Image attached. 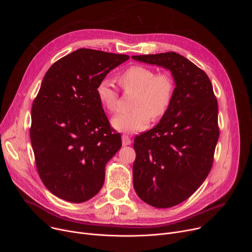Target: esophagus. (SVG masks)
Returning <instances> with one entry per match:
<instances>
[{"instance_id":"34e87169","label":"esophagus","mask_w":252,"mask_h":252,"mask_svg":"<svg viewBox=\"0 0 252 252\" xmlns=\"http://www.w3.org/2000/svg\"><path fill=\"white\" fill-rule=\"evenodd\" d=\"M122 141H123V146H128V145H130V143H131L130 138L126 134H123L122 135Z\"/></svg>"}]
</instances>
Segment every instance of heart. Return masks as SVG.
Instances as JSON below:
<instances>
[{"label": "heart", "instance_id": "b5f03b06", "mask_svg": "<svg viewBox=\"0 0 252 252\" xmlns=\"http://www.w3.org/2000/svg\"><path fill=\"white\" fill-rule=\"evenodd\" d=\"M126 93L134 94L131 109L127 114L115 117V128L125 132L141 131L150 124L162 119L173 99L175 82L169 71H158L148 65L133 64L126 68L118 78ZM96 95L104 109L114 114L118 110L119 93L113 85L102 80L96 87Z\"/></svg>", "mask_w": 252, "mask_h": 252}]
</instances>
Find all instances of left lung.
Listing matches in <instances>:
<instances>
[{
  "label": "left lung",
  "instance_id": "1",
  "mask_svg": "<svg viewBox=\"0 0 252 252\" xmlns=\"http://www.w3.org/2000/svg\"><path fill=\"white\" fill-rule=\"evenodd\" d=\"M171 71L169 110L152 129L134 137L133 187L148 204L166 208L188 199L208 175L220 136L219 104L204 70L174 52L132 56Z\"/></svg>",
  "mask_w": 252,
  "mask_h": 252
}]
</instances>
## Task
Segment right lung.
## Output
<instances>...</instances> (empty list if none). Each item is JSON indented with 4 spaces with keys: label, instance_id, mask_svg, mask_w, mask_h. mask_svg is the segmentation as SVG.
<instances>
[{
    "label": "right lung",
    "instance_id": "right-lung-1",
    "mask_svg": "<svg viewBox=\"0 0 252 252\" xmlns=\"http://www.w3.org/2000/svg\"><path fill=\"white\" fill-rule=\"evenodd\" d=\"M129 57L80 49L46 73L32 106L31 142L45 187L70 202L94 197L104 182L105 164L121 149L96 87Z\"/></svg>",
    "mask_w": 252,
    "mask_h": 252
}]
</instances>
